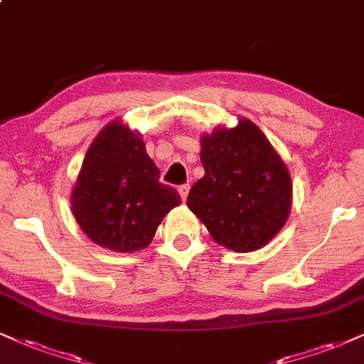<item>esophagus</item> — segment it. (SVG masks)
Masks as SVG:
<instances>
[{"label":"esophagus","mask_w":364,"mask_h":364,"mask_svg":"<svg viewBox=\"0 0 364 364\" xmlns=\"http://www.w3.org/2000/svg\"><path fill=\"white\" fill-rule=\"evenodd\" d=\"M189 191H191V186L189 183H183V186L178 187V194H181L182 200L187 199V196H189Z\"/></svg>","instance_id":"1"}]
</instances>
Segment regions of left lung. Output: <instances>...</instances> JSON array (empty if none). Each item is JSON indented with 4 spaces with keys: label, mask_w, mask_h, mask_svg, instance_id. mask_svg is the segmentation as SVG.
I'll return each instance as SVG.
<instances>
[{
    "label": "left lung",
    "mask_w": 364,
    "mask_h": 364,
    "mask_svg": "<svg viewBox=\"0 0 364 364\" xmlns=\"http://www.w3.org/2000/svg\"><path fill=\"white\" fill-rule=\"evenodd\" d=\"M205 170L187 197V208L224 248H263L290 216L291 178L285 161L253 121L219 124L200 136Z\"/></svg>",
    "instance_id": "obj_1"
}]
</instances>
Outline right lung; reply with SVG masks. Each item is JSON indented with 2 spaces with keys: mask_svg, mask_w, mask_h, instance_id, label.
Returning <instances> with one entry per match:
<instances>
[{
  "mask_svg": "<svg viewBox=\"0 0 364 364\" xmlns=\"http://www.w3.org/2000/svg\"><path fill=\"white\" fill-rule=\"evenodd\" d=\"M159 178L141 134L123 119L111 121L89 145L73 187L70 208L79 228L111 251L146 248L164 218L182 203Z\"/></svg>",
  "mask_w": 364,
  "mask_h": 364,
  "instance_id": "add662e5",
  "label": "right lung"
}]
</instances>
